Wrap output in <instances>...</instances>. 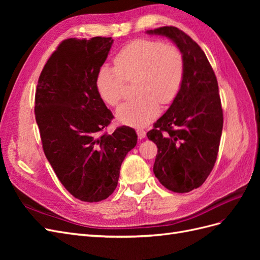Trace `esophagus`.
Instances as JSON below:
<instances>
[{
  "instance_id": "1",
  "label": "esophagus",
  "mask_w": 260,
  "mask_h": 260,
  "mask_svg": "<svg viewBox=\"0 0 260 260\" xmlns=\"http://www.w3.org/2000/svg\"><path fill=\"white\" fill-rule=\"evenodd\" d=\"M137 135L139 137V139H144L146 137V132L143 130V129H138L137 130Z\"/></svg>"
}]
</instances>
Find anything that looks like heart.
Instances as JSON below:
<instances>
[{
	"label": "heart",
	"mask_w": 260,
	"mask_h": 260,
	"mask_svg": "<svg viewBox=\"0 0 260 260\" xmlns=\"http://www.w3.org/2000/svg\"><path fill=\"white\" fill-rule=\"evenodd\" d=\"M115 67L104 65L96 76V89L105 103L117 106L123 99L125 81L135 80L137 98L117 109V119L131 127H144L159 114V103L170 104L183 81L184 62L175 45L137 39L115 55Z\"/></svg>",
	"instance_id": "obj_1"
}]
</instances>
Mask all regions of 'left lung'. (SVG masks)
<instances>
[{
	"mask_svg": "<svg viewBox=\"0 0 260 260\" xmlns=\"http://www.w3.org/2000/svg\"><path fill=\"white\" fill-rule=\"evenodd\" d=\"M147 34L169 38L183 56L180 91L147 138L158 148L155 177L168 190L186 193L205 182L217 159L223 125L217 78L201 46L182 30L166 26Z\"/></svg>",
	"mask_w": 260,
	"mask_h": 260,
	"instance_id": "obj_1",
	"label": "left lung"
}]
</instances>
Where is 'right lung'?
<instances>
[{"label":"right lung","mask_w":260,"mask_h":260,"mask_svg":"<svg viewBox=\"0 0 260 260\" xmlns=\"http://www.w3.org/2000/svg\"><path fill=\"white\" fill-rule=\"evenodd\" d=\"M114 40L94 37L62 41L39 77L36 120L44 154L66 190L82 202L113 194L125 155L137 145L130 127L104 132L113 120L96 89V76Z\"/></svg>","instance_id":"1"}]
</instances>
